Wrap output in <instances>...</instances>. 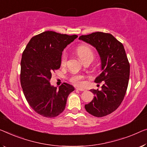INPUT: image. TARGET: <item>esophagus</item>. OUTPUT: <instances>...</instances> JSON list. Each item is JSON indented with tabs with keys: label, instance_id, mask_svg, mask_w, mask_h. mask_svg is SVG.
Here are the masks:
<instances>
[{
	"label": "esophagus",
	"instance_id": "1",
	"mask_svg": "<svg viewBox=\"0 0 147 147\" xmlns=\"http://www.w3.org/2000/svg\"><path fill=\"white\" fill-rule=\"evenodd\" d=\"M76 90H79V91H84L85 90L84 89L81 88H76Z\"/></svg>",
	"mask_w": 147,
	"mask_h": 147
}]
</instances>
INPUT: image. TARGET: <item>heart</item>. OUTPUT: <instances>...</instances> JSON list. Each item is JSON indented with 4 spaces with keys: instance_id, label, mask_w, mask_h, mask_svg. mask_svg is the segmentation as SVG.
Here are the masks:
<instances>
[{
    "instance_id": "heart-1",
    "label": "heart",
    "mask_w": 147,
    "mask_h": 147,
    "mask_svg": "<svg viewBox=\"0 0 147 147\" xmlns=\"http://www.w3.org/2000/svg\"><path fill=\"white\" fill-rule=\"evenodd\" d=\"M76 52H77L78 57H79L82 61L85 59L87 57H94L92 50V49L89 46L86 45H80L79 47H78L77 49H76ZM67 59V53L64 52L63 53L62 57H61V64L65 65L66 63ZM84 78V76L82 75H80V74H74L70 78V80H71V82H73L75 85H77V86H82L84 84V81H83Z\"/></svg>"
}]
</instances>
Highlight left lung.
Here are the masks:
<instances>
[{
  "instance_id": "1",
  "label": "left lung",
  "mask_w": 147,
  "mask_h": 147,
  "mask_svg": "<svg viewBox=\"0 0 147 147\" xmlns=\"http://www.w3.org/2000/svg\"><path fill=\"white\" fill-rule=\"evenodd\" d=\"M78 39L97 50L102 73L94 81L104 82L101 90H90L94 96L85 109L95 117H104L117 109L123 100L129 79V63L123 45L110 34L98 32Z\"/></svg>"
}]
</instances>
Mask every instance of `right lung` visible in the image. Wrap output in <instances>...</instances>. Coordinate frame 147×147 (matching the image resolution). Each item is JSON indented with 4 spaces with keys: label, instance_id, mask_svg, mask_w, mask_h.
I'll list each match as a JSON object with an SVG mask.
<instances>
[{
    "label": "right lung",
    "instance_id": "obj_1",
    "mask_svg": "<svg viewBox=\"0 0 147 147\" xmlns=\"http://www.w3.org/2000/svg\"><path fill=\"white\" fill-rule=\"evenodd\" d=\"M78 36L47 31L33 37L21 59L20 83L30 107L45 117H55L64 111L72 85L64 83L59 88L49 82L52 73L61 64L62 52Z\"/></svg>",
    "mask_w": 147,
    "mask_h": 147
}]
</instances>
